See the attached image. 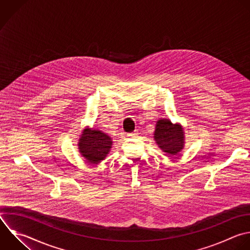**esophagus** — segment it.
Segmentation results:
<instances>
[{"label":"esophagus","instance_id":"obj_1","mask_svg":"<svg viewBox=\"0 0 250 250\" xmlns=\"http://www.w3.org/2000/svg\"><path fill=\"white\" fill-rule=\"evenodd\" d=\"M139 135V132L138 131H134V132H131V133H128L127 136L129 138H133V137H137Z\"/></svg>","mask_w":250,"mask_h":250}]
</instances>
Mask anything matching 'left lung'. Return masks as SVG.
I'll list each match as a JSON object with an SVG mask.
<instances>
[{
  "label": "left lung",
  "mask_w": 250,
  "mask_h": 250,
  "mask_svg": "<svg viewBox=\"0 0 250 250\" xmlns=\"http://www.w3.org/2000/svg\"><path fill=\"white\" fill-rule=\"evenodd\" d=\"M154 139L159 147L168 154L176 155L184 147V132L179 125H174L170 120L157 121Z\"/></svg>",
  "instance_id": "left-lung-1"
}]
</instances>
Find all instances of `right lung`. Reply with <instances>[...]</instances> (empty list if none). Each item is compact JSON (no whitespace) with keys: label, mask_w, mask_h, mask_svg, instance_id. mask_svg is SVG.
<instances>
[{"label":"right lung","mask_w":250,"mask_h":250,"mask_svg":"<svg viewBox=\"0 0 250 250\" xmlns=\"http://www.w3.org/2000/svg\"><path fill=\"white\" fill-rule=\"evenodd\" d=\"M81 154L91 163H99L104 159L111 148V139L99 130H84L79 140Z\"/></svg>","instance_id":"add662e5"}]
</instances>
